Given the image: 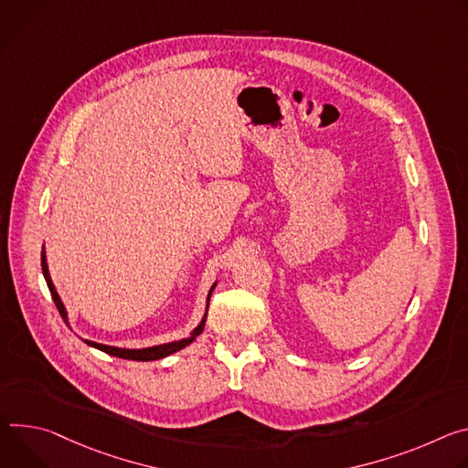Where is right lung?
I'll list each match as a JSON object with an SVG mask.
<instances>
[{
    "mask_svg": "<svg viewBox=\"0 0 468 468\" xmlns=\"http://www.w3.org/2000/svg\"><path fill=\"white\" fill-rule=\"evenodd\" d=\"M42 273H44V279H46V284L49 288V293H51V299H54L59 314L63 316V320L69 324V313L67 308L54 286V281H51L49 277V270H48V261H46V249L42 247ZM218 286V281L212 284L210 292H207V297H206V310H204V316L202 320L198 322V325L191 331V335L187 338H180V340H175V342H167V344H158V346H150V347H141V349H130V347H117V346H106V344H98V342H92V340H85V344H89L90 347H96L103 353H110L113 356H121V358H128V360H158V358H164L167 355H173L180 349H184L186 346H189L202 331H204V324H206V316H207V304H210V297H212V292L214 288Z\"/></svg>",
    "mask_w": 468,
    "mask_h": 468,
    "instance_id": "obj_1",
    "label": "right lung"
}]
</instances>
